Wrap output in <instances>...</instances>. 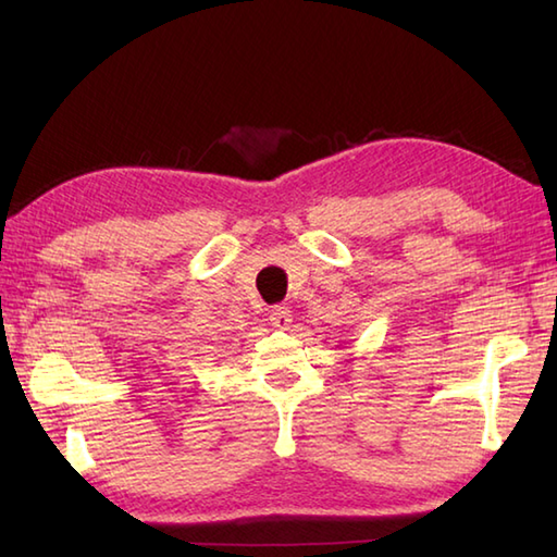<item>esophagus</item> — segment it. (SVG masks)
Here are the masks:
<instances>
[{
    "label": "esophagus",
    "instance_id": "1",
    "mask_svg": "<svg viewBox=\"0 0 557 557\" xmlns=\"http://www.w3.org/2000/svg\"><path fill=\"white\" fill-rule=\"evenodd\" d=\"M270 325L280 330H287L292 325V311L287 306H275V309L270 311Z\"/></svg>",
    "mask_w": 557,
    "mask_h": 557
}]
</instances>
